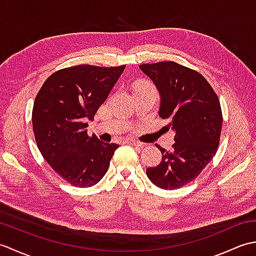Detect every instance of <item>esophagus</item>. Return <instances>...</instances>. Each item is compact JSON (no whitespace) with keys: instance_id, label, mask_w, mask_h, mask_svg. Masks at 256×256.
<instances>
[{"instance_id":"34e87169","label":"esophagus","mask_w":256,"mask_h":256,"mask_svg":"<svg viewBox=\"0 0 256 256\" xmlns=\"http://www.w3.org/2000/svg\"><path fill=\"white\" fill-rule=\"evenodd\" d=\"M128 143L132 146H135V148H142L144 146V144L142 142H138V140H128Z\"/></svg>"}]
</instances>
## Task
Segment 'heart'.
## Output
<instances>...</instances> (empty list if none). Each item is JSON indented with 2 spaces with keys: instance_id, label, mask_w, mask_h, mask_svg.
I'll return each instance as SVG.
<instances>
[{
  "instance_id": "heart-1",
  "label": "heart",
  "mask_w": 256,
  "mask_h": 256,
  "mask_svg": "<svg viewBox=\"0 0 256 256\" xmlns=\"http://www.w3.org/2000/svg\"><path fill=\"white\" fill-rule=\"evenodd\" d=\"M138 86H150V84H146V82H144V84H138Z\"/></svg>"
}]
</instances>
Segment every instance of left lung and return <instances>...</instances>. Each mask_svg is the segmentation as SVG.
I'll use <instances>...</instances> for the list:
<instances>
[{
    "label": "left lung",
    "mask_w": 256,
    "mask_h": 256,
    "mask_svg": "<svg viewBox=\"0 0 256 256\" xmlns=\"http://www.w3.org/2000/svg\"><path fill=\"white\" fill-rule=\"evenodd\" d=\"M160 96V116L175 132L172 150L162 152L158 166L146 174L155 186L177 189L204 170L218 150L222 112L218 96L202 74L174 62L140 64Z\"/></svg>",
    "instance_id": "1"
}]
</instances>
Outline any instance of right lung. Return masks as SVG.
<instances>
[{
  "instance_id": "add662e5",
  "label": "right lung",
  "mask_w": 256,
  "mask_h": 256,
  "mask_svg": "<svg viewBox=\"0 0 256 256\" xmlns=\"http://www.w3.org/2000/svg\"><path fill=\"white\" fill-rule=\"evenodd\" d=\"M125 66L79 64L47 78L32 106V122L38 150L59 176L74 187L99 182L118 144L89 136L92 120Z\"/></svg>"
}]
</instances>
